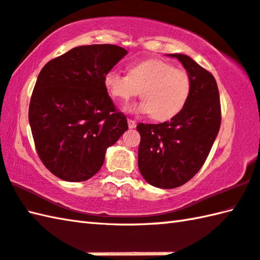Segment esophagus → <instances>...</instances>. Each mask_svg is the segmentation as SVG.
I'll list each match as a JSON object with an SVG mask.
<instances>
[{
	"label": "esophagus",
	"mask_w": 260,
	"mask_h": 260,
	"mask_svg": "<svg viewBox=\"0 0 260 260\" xmlns=\"http://www.w3.org/2000/svg\"><path fill=\"white\" fill-rule=\"evenodd\" d=\"M128 125H129L130 129H135L136 125H137L136 121L135 120H131V119H128Z\"/></svg>",
	"instance_id": "1"
}]
</instances>
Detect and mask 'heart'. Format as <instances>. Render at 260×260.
Here are the masks:
<instances>
[{
  "label": "heart",
  "instance_id": "b5f03b06",
  "mask_svg": "<svg viewBox=\"0 0 260 260\" xmlns=\"http://www.w3.org/2000/svg\"><path fill=\"white\" fill-rule=\"evenodd\" d=\"M103 84L111 97L123 103L140 91L143 101L130 110L151 115L158 122L178 116L187 106L192 89L187 71L159 58L131 63L126 67V76L107 72Z\"/></svg>",
  "mask_w": 260,
  "mask_h": 260
}]
</instances>
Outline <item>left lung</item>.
<instances>
[{
    "mask_svg": "<svg viewBox=\"0 0 260 260\" xmlns=\"http://www.w3.org/2000/svg\"><path fill=\"white\" fill-rule=\"evenodd\" d=\"M182 63L192 82L187 106L171 121L139 123L138 168L149 184L173 189L198 173L221 126V103L214 76L183 54H169Z\"/></svg>",
    "mask_w": 260,
    "mask_h": 260,
    "instance_id": "8db88e82",
    "label": "left lung"
}]
</instances>
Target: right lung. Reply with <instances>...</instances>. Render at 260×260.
I'll list each match as a JSON object with an SVG mask.
<instances>
[{
  "instance_id": "add662e5",
  "label": "right lung",
  "mask_w": 260,
  "mask_h": 260,
  "mask_svg": "<svg viewBox=\"0 0 260 260\" xmlns=\"http://www.w3.org/2000/svg\"><path fill=\"white\" fill-rule=\"evenodd\" d=\"M128 52L111 44L78 46L47 62L29 104L39 158L57 178L81 182L101 170L106 149L128 130L103 84Z\"/></svg>"
}]
</instances>
